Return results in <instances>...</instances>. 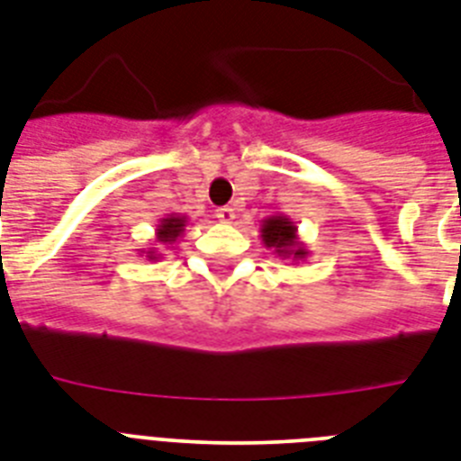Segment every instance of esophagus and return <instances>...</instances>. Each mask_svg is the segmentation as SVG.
Segmentation results:
<instances>
[{
  "label": "esophagus",
  "mask_w": 461,
  "mask_h": 461,
  "mask_svg": "<svg viewBox=\"0 0 461 461\" xmlns=\"http://www.w3.org/2000/svg\"><path fill=\"white\" fill-rule=\"evenodd\" d=\"M220 218V222H231V220L237 218V212H234V208H230V205H222V208H218V212H215Z\"/></svg>",
  "instance_id": "34e87169"
}]
</instances>
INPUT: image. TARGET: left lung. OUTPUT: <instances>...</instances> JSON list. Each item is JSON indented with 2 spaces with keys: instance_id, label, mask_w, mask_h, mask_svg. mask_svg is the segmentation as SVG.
I'll use <instances>...</instances> for the list:
<instances>
[{
  "instance_id": "1",
  "label": "left lung",
  "mask_w": 461,
  "mask_h": 461,
  "mask_svg": "<svg viewBox=\"0 0 461 461\" xmlns=\"http://www.w3.org/2000/svg\"><path fill=\"white\" fill-rule=\"evenodd\" d=\"M260 239H263L265 249H269L276 258L282 260H305L310 256V250L305 249V243L298 237V227L286 215H269L260 224Z\"/></svg>"
}]
</instances>
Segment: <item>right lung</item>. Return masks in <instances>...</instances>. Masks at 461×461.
Segmentation results:
<instances>
[{"label": "right lung", "instance_id": "1", "mask_svg": "<svg viewBox=\"0 0 461 461\" xmlns=\"http://www.w3.org/2000/svg\"><path fill=\"white\" fill-rule=\"evenodd\" d=\"M186 222H189V218H186V215H177V212L160 218L158 227H156V243H153L151 249L141 250V253H144L149 260H158V258H163V249H166V246H172V243H177V239L185 234Z\"/></svg>", "mask_w": 461, "mask_h": 461}]
</instances>
